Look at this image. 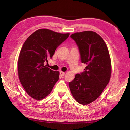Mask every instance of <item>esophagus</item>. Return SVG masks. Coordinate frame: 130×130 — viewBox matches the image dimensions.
<instances>
[{"label":"esophagus","instance_id":"1","mask_svg":"<svg viewBox=\"0 0 130 130\" xmlns=\"http://www.w3.org/2000/svg\"><path fill=\"white\" fill-rule=\"evenodd\" d=\"M60 75H61V76H63L64 75L65 73H64V72H63L61 71V72H60Z\"/></svg>","mask_w":130,"mask_h":130}]
</instances>
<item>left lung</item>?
Returning <instances> with one entry per match:
<instances>
[{"mask_svg": "<svg viewBox=\"0 0 130 130\" xmlns=\"http://www.w3.org/2000/svg\"><path fill=\"white\" fill-rule=\"evenodd\" d=\"M80 54L81 61L86 64L85 71L75 75L69 82L72 95L78 103L87 105L100 96L111 76V61L107 46L99 35L84 31L70 35Z\"/></svg>", "mask_w": 130, "mask_h": 130, "instance_id": "8db88e82", "label": "left lung"}]
</instances>
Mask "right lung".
<instances>
[{
    "label": "right lung",
    "mask_w": 130,
    "mask_h": 130,
    "mask_svg": "<svg viewBox=\"0 0 130 130\" xmlns=\"http://www.w3.org/2000/svg\"><path fill=\"white\" fill-rule=\"evenodd\" d=\"M69 36L49 29L35 31L27 38L18 60L19 80L26 93L36 100L44 99L59 79L58 71H53L44 62L52 58L57 47Z\"/></svg>",
    "instance_id": "obj_1"
}]
</instances>
